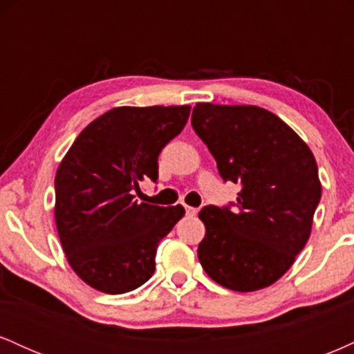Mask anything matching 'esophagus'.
Returning <instances> with one entry per match:
<instances>
[{
    "instance_id": "obj_1",
    "label": "esophagus",
    "mask_w": 354,
    "mask_h": 354,
    "mask_svg": "<svg viewBox=\"0 0 354 354\" xmlns=\"http://www.w3.org/2000/svg\"><path fill=\"white\" fill-rule=\"evenodd\" d=\"M185 209H186V214H188V216H194V214L198 213L196 208H191V206H186V205H185Z\"/></svg>"
}]
</instances>
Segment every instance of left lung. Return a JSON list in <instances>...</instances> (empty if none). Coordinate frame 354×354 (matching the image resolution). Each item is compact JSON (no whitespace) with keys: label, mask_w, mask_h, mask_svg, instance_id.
<instances>
[{"label":"left lung","mask_w":354,"mask_h":354,"mask_svg":"<svg viewBox=\"0 0 354 354\" xmlns=\"http://www.w3.org/2000/svg\"><path fill=\"white\" fill-rule=\"evenodd\" d=\"M225 181L241 185L236 208L200 211L203 270L233 291L263 290L295 263L321 198L310 146L281 118L248 104L196 103L191 116Z\"/></svg>","instance_id":"8db88e82"}]
</instances>
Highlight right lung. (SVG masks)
<instances>
[{"label": "right lung", "instance_id": "right-lung-1", "mask_svg": "<svg viewBox=\"0 0 354 354\" xmlns=\"http://www.w3.org/2000/svg\"><path fill=\"white\" fill-rule=\"evenodd\" d=\"M191 106H118L91 121L55 178V221L68 263L101 293L136 290L154 273L160 239L185 208L138 203L158 180V156L181 133Z\"/></svg>", "mask_w": 354, "mask_h": 354}]
</instances>
